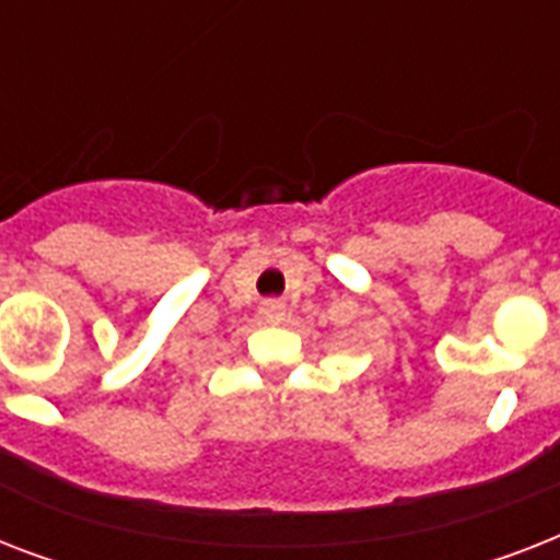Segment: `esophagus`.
<instances>
[{
    "label": "esophagus",
    "instance_id": "34e87169",
    "mask_svg": "<svg viewBox=\"0 0 560 560\" xmlns=\"http://www.w3.org/2000/svg\"><path fill=\"white\" fill-rule=\"evenodd\" d=\"M261 314L264 319H270V323H279L281 316H284V305H281L279 299H267L261 305Z\"/></svg>",
    "mask_w": 560,
    "mask_h": 560
}]
</instances>
